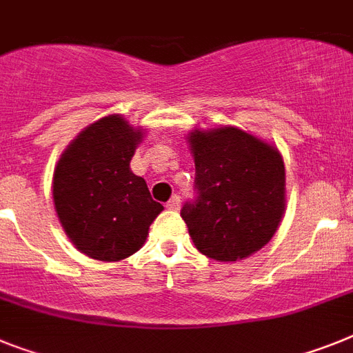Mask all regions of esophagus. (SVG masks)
Listing matches in <instances>:
<instances>
[{
  "instance_id": "1",
  "label": "esophagus",
  "mask_w": 353,
  "mask_h": 353,
  "mask_svg": "<svg viewBox=\"0 0 353 353\" xmlns=\"http://www.w3.org/2000/svg\"><path fill=\"white\" fill-rule=\"evenodd\" d=\"M179 206H181V199H179L177 195H174V197H172V199L167 203V208L174 210V212H176V210H179Z\"/></svg>"
}]
</instances>
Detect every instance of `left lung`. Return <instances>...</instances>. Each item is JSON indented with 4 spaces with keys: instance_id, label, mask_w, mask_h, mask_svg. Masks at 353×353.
<instances>
[{
    "instance_id": "left-lung-1",
    "label": "left lung",
    "mask_w": 353,
    "mask_h": 353,
    "mask_svg": "<svg viewBox=\"0 0 353 353\" xmlns=\"http://www.w3.org/2000/svg\"><path fill=\"white\" fill-rule=\"evenodd\" d=\"M197 199L181 217L195 248L217 262L260 251L285 213V165L280 150L233 125L192 129Z\"/></svg>"
}]
</instances>
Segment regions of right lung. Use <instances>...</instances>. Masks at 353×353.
I'll use <instances>...</instances> for the list:
<instances>
[{
  "instance_id": "right-lung-1",
  "label": "right lung",
  "mask_w": 353,
  "mask_h": 353,
  "mask_svg": "<svg viewBox=\"0 0 353 353\" xmlns=\"http://www.w3.org/2000/svg\"><path fill=\"white\" fill-rule=\"evenodd\" d=\"M141 127L121 114L93 121L61 154L53 170V204L77 250L100 262H120L140 250L163 212L143 177L131 170Z\"/></svg>"
}]
</instances>
